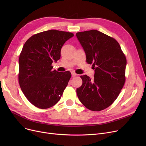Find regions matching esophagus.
<instances>
[{"mask_svg":"<svg viewBox=\"0 0 146 146\" xmlns=\"http://www.w3.org/2000/svg\"><path fill=\"white\" fill-rule=\"evenodd\" d=\"M76 76H78V74H76L75 73H73V72H72V76L73 78L76 77Z\"/></svg>","mask_w":146,"mask_h":146,"instance_id":"esophagus-1","label":"esophagus"}]
</instances>
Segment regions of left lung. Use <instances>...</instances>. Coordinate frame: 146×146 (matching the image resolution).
Returning <instances> with one entry per match:
<instances>
[{"instance_id": "8db88e82", "label": "left lung", "mask_w": 146, "mask_h": 146, "mask_svg": "<svg viewBox=\"0 0 146 146\" xmlns=\"http://www.w3.org/2000/svg\"><path fill=\"white\" fill-rule=\"evenodd\" d=\"M76 36L85 51L86 62L95 69L94 78L80 76L82 85L76 92L86 108L100 111L112 104L124 86L126 57L113 38L97 30L79 32Z\"/></svg>"}]
</instances>
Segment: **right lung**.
I'll use <instances>...</instances> for the list:
<instances>
[{
    "label": "right lung",
    "instance_id": "1",
    "mask_svg": "<svg viewBox=\"0 0 146 146\" xmlns=\"http://www.w3.org/2000/svg\"><path fill=\"white\" fill-rule=\"evenodd\" d=\"M73 36L51 29L33 35L24 45L19 58V83L27 99L37 108L56 105L67 86L71 73L52 70V63L60 58L63 44Z\"/></svg>",
    "mask_w": 146,
    "mask_h": 146
}]
</instances>
